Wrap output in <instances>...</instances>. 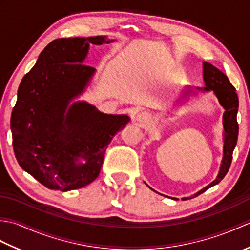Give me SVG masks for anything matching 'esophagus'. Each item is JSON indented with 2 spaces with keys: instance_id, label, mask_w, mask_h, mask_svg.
I'll return each instance as SVG.
<instances>
[{
  "instance_id": "obj_1",
  "label": "esophagus",
  "mask_w": 250,
  "mask_h": 250,
  "mask_svg": "<svg viewBox=\"0 0 250 250\" xmlns=\"http://www.w3.org/2000/svg\"><path fill=\"white\" fill-rule=\"evenodd\" d=\"M135 119L140 122H146L149 120V115H148L147 113H144V111H142V113H139L136 115Z\"/></svg>"
}]
</instances>
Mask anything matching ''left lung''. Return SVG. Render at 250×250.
Wrapping results in <instances>:
<instances>
[{
	"label": "left lung",
	"instance_id": "left-lung-1",
	"mask_svg": "<svg viewBox=\"0 0 250 250\" xmlns=\"http://www.w3.org/2000/svg\"><path fill=\"white\" fill-rule=\"evenodd\" d=\"M203 78L205 82V88L203 89L198 88V89L201 90V91H210V90H213L217 99L219 101L220 105L225 108L224 158H222L219 173L217 175V177L214 182H211L209 185H207L205 188L200 190L199 192H196L192 196H190V198H183L184 201L195 198V196L203 193L204 191H206L208 188L213 187V186L221 182L222 178L226 176L228 171H229L231 162H232L233 150H234L237 143L238 124L236 120V115L238 110V98L235 91V88L232 86L229 78H228L224 73L208 62H203ZM190 93H191V90L187 88L184 91L183 98H187L188 95H190ZM148 187H149V186H148ZM150 189L152 191H155L152 188ZM155 192H157V191H155ZM172 199L178 200L176 198H172Z\"/></svg>",
	"mask_w": 250,
	"mask_h": 250
}]
</instances>
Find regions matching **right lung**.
Instances as JSON below:
<instances>
[{
	"label": "right lung",
	"instance_id": "1",
	"mask_svg": "<svg viewBox=\"0 0 250 250\" xmlns=\"http://www.w3.org/2000/svg\"><path fill=\"white\" fill-rule=\"evenodd\" d=\"M111 42L106 36L52 41L19 84L10 118L14 152L19 166L47 188L64 192L92 183L110 141L130 121L83 101L68 106L95 73L83 64L90 44Z\"/></svg>",
	"mask_w": 250,
	"mask_h": 250
}]
</instances>
